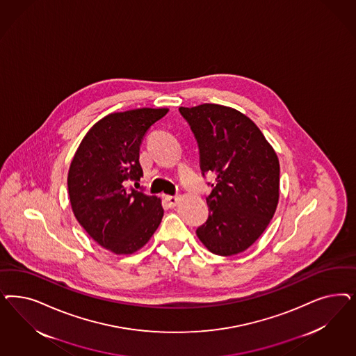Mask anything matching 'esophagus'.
<instances>
[{
    "mask_svg": "<svg viewBox=\"0 0 356 356\" xmlns=\"http://www.w3.org/2000/svg\"><path fill=\"white\" fill-rule=\"evenodd\" d=\"M165 200L168 202V204L170 207H175L179 202V196L175 195H166L165 196Z\"/></svg>",
    "mask_w": 356,
    "mask_h": 356,
    "instance_id": "obj_1",
    "label": "esophagus"
}]
</instances>
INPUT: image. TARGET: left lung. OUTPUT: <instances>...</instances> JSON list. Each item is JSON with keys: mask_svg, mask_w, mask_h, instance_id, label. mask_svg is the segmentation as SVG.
I'll list each match as a JSON object with an SVG mask.
<instances>
[{"mask_svg": "<svg viewBox=\"0 0 356 356\" xmlns=\"http://www.w3.org/2000/svg\"><path fill=\"white\" fill-rule=\"evenodd\" d=\"M195 135L200 169L215 175L209 215L196 236L216 255L249 249L264 233L279 202V160L250 118L221 104L179 107Z\"/></svg>", "mask_w": 356, "mask_h": 356, "instance_id": "8db88e82", "label": "left lung"}]
</instances>
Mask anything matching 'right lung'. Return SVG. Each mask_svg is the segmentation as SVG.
Segmentation results:
<instances>
[{"instance_id": "1", "label": "right lung", "mask_w": 356, "mask_h": 356, "mask_svg": "<svg viewBox=\"0 0 356 356\" xmlns=\"http://www.w3.org/2000/svg\"><path fill=\"white\" fill-rule=\"evenodd\" d=\"M169 108L143 107L106 115L88 131L70 162L69 200L81 227L114 254H134L149 241L163 216L160 197L135 190L140 145Z\"/></svg>"}]
</instances>
